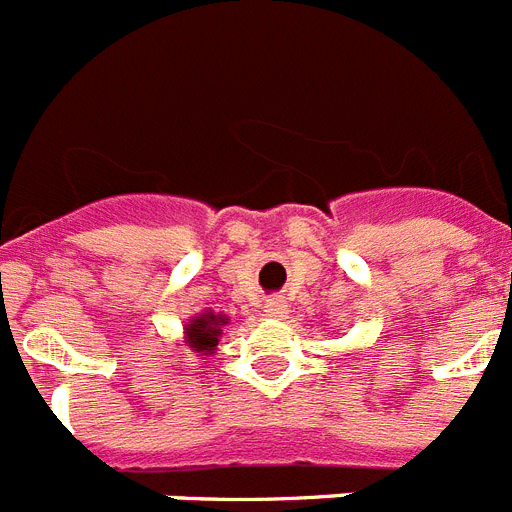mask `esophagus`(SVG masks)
<instances>
[{"label":"esophagus","instance_id":"1","mask_svg":"<svg viewBox=\"0 0 512 512\" xmlns=\"http://www.w3.org/2000/svg\"><path fill=\"white\" fill-rule=\"evenodd\" d=\"M285 313H287L285 300H282V298L266 300V305H264V316H269V318H285Z\"/></svg>","mask_w":512,"mask_h":512}]
</instances>
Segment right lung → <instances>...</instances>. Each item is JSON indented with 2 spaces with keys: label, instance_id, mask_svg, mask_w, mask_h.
Masks as SVG:
<instances>
[{
  "label": "right lung",
  "instance_id": "add662e5",
  "mask_svg": "<svg viewBox=\"0 0 512 512\" xmlns=\"http://www.w3.org/2000/svg\"><path fill=\"white\" fill-rule=\"evenodd\" d=\"M230 321L222 313H214V310H202L191 316L189 321L183 323V339L178 342V347H189L194 355L199 357H212L214 349H217V342L222 336V326Z\"/></svg>",
  "mask_w": 512,
  "mask_h": 512
}]
</instances>
